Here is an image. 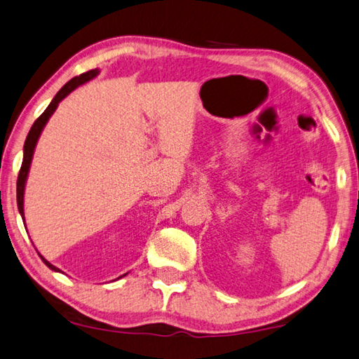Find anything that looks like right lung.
<instances>
[{
    "label": "right lung",
    "instance_id": "obj_1",
    "mask_svg": "<svg viewBox=\"0 0 359 359\" xmlns=\"http://www.w3.org/2000/svg\"><path fill=\"white\" fill-rule=\"evenodd\" d=\"M99 74L97 69H93V71H88L85 74L79 75V77H74L72 80H69L67 83L61 88V90L56 93V96L53 97L52 102L48 104V107L46 110H43L42 115L36 119L34 124L31 126V129L28 132V137L27 140H25V147H23V162H22V167H20V172H18V180H17V206H18V211H20L22 215V219L23 217V194H25V184H27V178H28V172H29V167H31V161H33V154H34V148L37 144V140H39L41 137V132L43 130V128H46L47 121L50 119V116L53 115V111L56 110V107H58V104L61 102L62 99H65L67 94H71L75 88H79L80 85L86 83V81H90L91 79L96 77V75ZM39 254V252H37ZM39 257L42 259V262L46 263V265L52 269V271H56V273H61L60 268L53 266L52 263L47 262L43 257L39 254ZM126 276V274H123ZM123 276H119V278H123ZM118 278V279H119Z\"/></svg>",
    "mask_w": 359,
    "mask_h": 359
}]
</instances>
